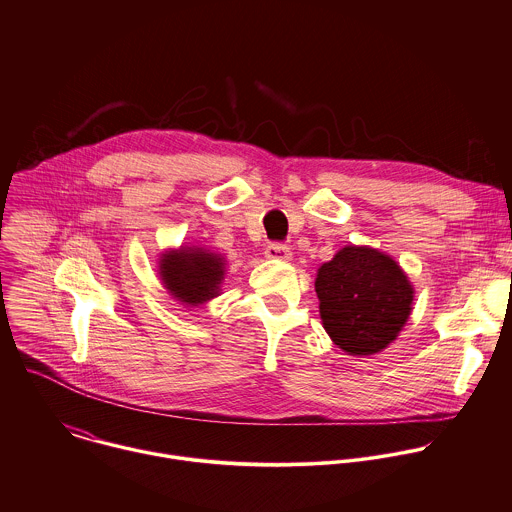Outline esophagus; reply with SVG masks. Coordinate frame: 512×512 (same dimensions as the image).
Masks as SVG:
<instances>
[{"label":"esophagus","mask_w":512,"mask_h":512,"mask_svg":"<svg viewBox=\"0 0 512 512\" xmlns=\"http://www.w3.org/2000/svg\"><path fill=\"white\" fill-rule=\"evenodd\" d=\"M266 258L268 260H280V262H290L292 260V250L286 244H270L266 248Z\"/></svg>","instance_id":"1"}]
</instances>
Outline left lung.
<instances>
[{
  "mask_svg": "<svg viewBox=\"0 0 512 512\" xmlns=\"http://www.w3.org/2000/svg\"><path fill=\"white\" fill-rule=\"evenodd\" d=\"M320 318L347 355L367 357L397 340L411 312L415 290L389 254L371 246H343L316 274Z\"/></svg>",
  "mask_w": 512,
  "mask_h": 512,
  "instance_id": "obj_1",
  "label": "left lung"
}]
</instances>
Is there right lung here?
<instances>
[{"mask_svg":"<svg viewBox=\"0 0 512 512\" xmlns=\"http://www.w3.org/2000/svg\"><path fill=\"white\" fill-rule=\"evenodd\" d=\"M159 276L178 304L198 308L222 294L226 258L202 246L169 248L159 258Z\"/></svg>","mask_w":512,"mask_h":512,"instance_id":"add662e5","label":"right lung"}]
</instances>
